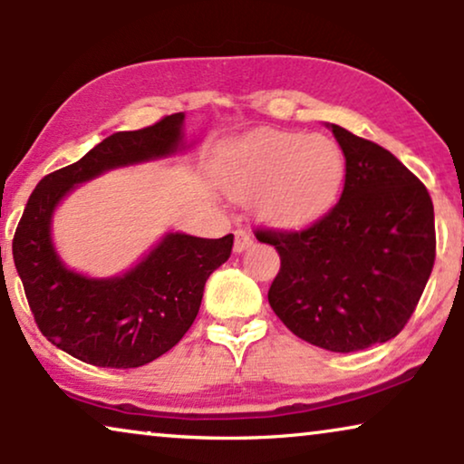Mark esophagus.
I'll list each match as a JSON object with an SVG mask.
<instances>
[{
    "mask_svg": "<svg viewBox=\"0 0 464 464\" xmlns=\"http://www.w3.org/2000/svg\"><path fill=\"white\" fill-rule=\"evenodd\" d=\"M248 246H252V237L250 233L246 231V228H237L236 231V244H233V248H236V252H244Z\"/></svg>",
    "mask_w": 464,
    "mask_h": 464,
    "instance_id": "obj_1",
    "label": "esophagus"
}]
</instances>
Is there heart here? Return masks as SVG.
I'll use <instances>...</instances> for the list:
<instances>
[{
	"label": "heart",
	"instance_id": "obj_1",
	"mask_svg": "<svg viewBox=\"0 0 464 464\" xmlns=\"http://www.w3.org/2000/svg\"><path fill=\"white\" fill-rule=\"evenodd\" d=\"M220 187L236 199L263 193L274 222L301 227L337 201L345 178L342 148L323 135L255 131L233 141L218 163Z\"/></svg>",
	"mask_w": 464,
	"mask_h": 464
}]
</instances>
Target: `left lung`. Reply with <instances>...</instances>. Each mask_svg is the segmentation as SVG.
Returning a JSON list of instances; mask_svg holds the SVG:
<instances>
[{
  "mask_svg": "<svg viewBox=\"0 0 464 464\" xmlns=\"http://www.w3.org/2000/svg\"><path fill=\"white\" fill-rule=\"evenodd\" d=\"M331 131L345 157L339 201L301 231L255 236L280 255L267 295L276 316L307 343L345 354L397 337L411 318L435 265V212L386 148Z\"/></svg>",
  "mask_w": 464,
  "mask_h": 464,
  "instance_id": "obj_1",
  "label": "left lung"
}]
</instances>
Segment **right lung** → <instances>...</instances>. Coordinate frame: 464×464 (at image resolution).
Wrapping results in <instances>:
<instances>
[{
  "label": "right lung",
  "instance_id": "right-lung-1",
  "mask_svg": "<svg viewBox=\"0 0 464 464\" xmlns=\"http://www.w3.org/2000/svg\"><path fill=\"white\" fill-rule=\"evenodd\" d=\"M184 114L110 135L76 163L44 176L12 239V256L35 324L48 342L95 367L133 369L174 348L199 312L209 274L231 256L233 236L168 233L125 276L92 280L67 269L51 242L57 203L121 165L168 157L182 146Z\"/></svg>",
  "mask_w": 464,
  "mask_h": 464
}]
</instances>
